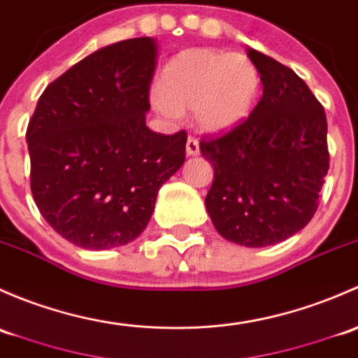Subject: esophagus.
<instances>
[{"instance_id": "obj_1", "label": "esophagus", "mask_w": 358, "mask_h": 358, "mask_svg": "<svg viewBox=\"0 0 358 358\" xmlns=\"http://www.w3.org/2000/svg\"><path fill=\"white\" fill-rule=\"evenodd\" d=\"M198 153H200V143H198L196 138L189 136L186 143V155L187 157H196Z\"/></svg>"}]
</instances>
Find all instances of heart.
Here are the masks:
<instances>
[{
  "instance_id": "heart-1",
  "label": "heart",
  "mask_w": 358,
  "mask_h": 358,
  "mask_svg": "<svg viewBox=\"0 0 358 358\" xmlns=\"http://www.w3.org/2000/svg\"><path fill=\"white\" fill-rule=\"evenodd\" d=\"M259 90V70L245 55L189 48L167 62L152 99L165 115L193 108L201 129L226 132L248 119Z\"/></svg>"
}]
</instances>
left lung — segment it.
<instances>
[{
  "mask_svg": "<svg viewBox=\"0 0 358 358\" xmlns=\"http://www.w3.org/2000/svg\"><path fill=\"white\" fill-rule=\"evenodd\" d=\"M264 94L248 119L203 139L213 182L205 206L217 233L248 248L281 243L314 217L329 169L327 120L303 79L248 48Z\"/></svg>",
  "mask_w": 358,
  "mask_h": 358,
  "instance_id": "left-lung-1",
  "label": "left lung"
}]
</instances>
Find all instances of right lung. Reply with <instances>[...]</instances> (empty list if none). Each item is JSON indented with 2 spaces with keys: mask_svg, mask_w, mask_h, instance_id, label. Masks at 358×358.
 I'll list each match as a JSON object with an SVG mask.
<instances>
[{
  "mask_svg": "<svg viewBox=\"0 0 358 358\" xmlns=\"http://www.w3.org/2000/svg\"><path fill=\"white\" fill-rule=\"evenodd\" d=\"M157 51L152 38L99 48L44 90L29 120L32 196L80 248L134 241L162 184L184 164L186 132L146 127Z\"/></svg>",
  "mask_w": 358,
  "mask_h": 358,
  "instance_id": "1",
  "label": "right lung"
}]
</instances>
